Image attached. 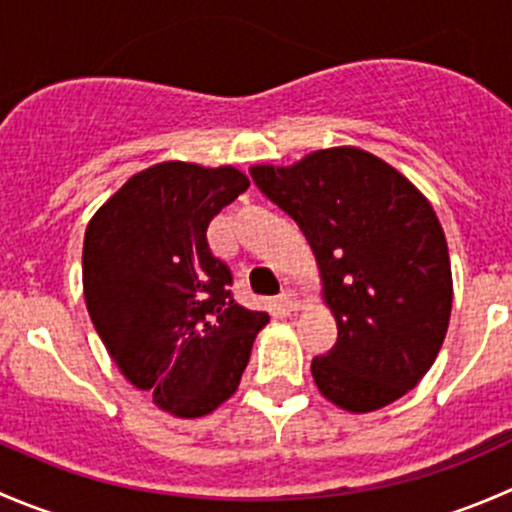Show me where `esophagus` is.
<instances>
[{"label":"esophagus","mask_w":512,"mask_h":512,"mask_svg":"<svg viewBox=\"0 0 512 512\" xmlns=\"http://www.w3.org/2000/svg\"><path fill=\"white\" fill-rule=\"evenodd\" d=\"M299 304H302V297H299L297 289H292V287L282 289V294H280V307L285 309V312H297Z\"/></svg>","instance_id":"34e87169"}]
</instances>
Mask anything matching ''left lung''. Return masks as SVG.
I'll use <instances>...</instances> for the list:
<instances>
[{
  "mask_svg": "<svg viewBox=\"0 0 512 512\" xmlns=\"http://www.w3.org/2000/svg\"><path fill=\"white\" fill-rule=\"evenodd\" d=\"M250 173L299 225L322 270L339 334L312 359L319 391L354 414L401 399L431 369L451 319V260L428 200L349 146Z\"/></svg>",
  "mask_w": 512,
  "mask_h": 512,
  "instance_id": "8db88e82",
  "label": "left lung"
}]
</instances>
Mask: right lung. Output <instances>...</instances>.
Listing matches in <instances>:
<instances>
[{"label":"right lung","mask_w":512,"mask_h":512,"mask_svg":"<svg viewBox=\"0 0 512 512\" xmlns=\"http://www.w3.org/2000/svg\"><path fill=\"white\" fill-rule=\"evenodd\" d=\"M250 188L223 165L158 163L133 175L84 237V297L121 374L160 409L198 418L235 394L270 322L232 297L208 225Z\"/></svg>","instance_id":"1"}]
</instances>
